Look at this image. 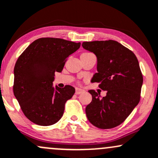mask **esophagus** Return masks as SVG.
<instances>
[{"label":"esophagus","mask_w":158,"mask_h":158,"mask_svg":"<svg viewBox=\"0 0 158 158\" xmlns=\"http://www.w3.org/2000/svg\"><path fill=\"white\" fill-rule=\"evenodd\" d=\"M83 91H83L82 89H81V88H76L75 93H76V94H82Z\"/></svg>","instance_id":"obj_1"}]
</instances>
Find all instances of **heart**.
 <instances>
[{
	"label": "heart",
	"instance_id": "heart-1",
	"mask_svg": "<svg viewBox=\"0 0 158 158\" xmlns=\"http://www.w3.org/2000/svg\"><path fill=\"white\" fill-rule=\"evenodd\" d=\"M83 54H88V52H85V53H83Z\"/></svg>",
	"mask_w": 158,
	"mask_h": 158
}]
</instances>
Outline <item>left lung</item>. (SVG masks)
Returning a JSON list of instances; mask_svg holds the SVG:
<instances>
[{
  "label": "left lung",
  "instance_id": "left-lung-1",
  "mask_svg": "<svg viewBox=\"0 0 158 158\" xmlns=\"http://www.w3.org/2000/svg\"><path fill=\"white\" fill-rule=\"evenodd\" d=\"M85 50L97 57L98 73L91 82L106 91L101 98L94 90L88 92L92 100L85 108L88 121L100 129L118 126L138 105L143 78L139 61L133 52L115 40L84 42Z\"/></svg>",
  "mask_w": 158,
  "mask_h": 158
}]
</instances>
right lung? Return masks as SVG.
I'll list each match as a JSON object with an SVG mask.
<instances>
[{"mask_svg":"<svg viewBox=\"0 0 158 158\" xmlns=\"http://www.w3.org/2000/svg\"><path fill=\"white\" fill-rule=\"evenodd\" d=\"M80 45L59 38H40L17 60L13 93L23 113L34 124L48 126L61 118L65 103L74 94L75 88L54 87L55 73L61 72L65 60Z\"/></svg>","mask_w":158,"mask_h":158,"instance_id":"1","label":"right lung"}]
</instances>
